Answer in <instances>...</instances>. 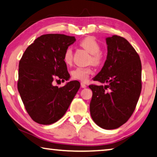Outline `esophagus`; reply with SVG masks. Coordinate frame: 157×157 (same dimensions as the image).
I'll return each instance as SVG.
<instances>
[{
    "label": "esophagus",
    "mask_w": 157,
    "mask_h": 157,
    "mask_svg": "<svg viewBox=\"0 0 157 157\" xmlns=\"http://www.w3.org/2000/svg\"><path fill=\"white\" fill-rule=\"evenodd\" d=\"M81 86H82V88H86V84L82 82V83H81Z\"/></svg>",
    "instance_id": "1"
}]
</instances>
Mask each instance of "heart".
Listing matches in <instances>:
<instances>
[{"mask_svg":"<svg viewBox=\"0 0 157 157\" xmlns=\"http://www.w3.org/2000/svg\"><path fill=\"white\" fill-rule=\"evenodd\" d=\"M82 47H83L91 56L89 59V63H92L94 65H99L103 62V56L101 51V46L93 36H86L82 39L79 42ZM72 49L71 47H67L65 49L63 60L66 65H71L72 62ZM93 73L92 66L78 67L72 71V77L75 79L82 82L87 80L91 74Z\"/></svg>","mask_w":157,"mask_h":157,"instance_id":"obj_1","label":"heart"}]
</instances>
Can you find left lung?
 I'll list each match as a JSON object with an SVG mask.
<instances>
[{
    "label": "left lung",
    "instance_id": "1",
    "mask_svg": "<svg viewBox=\"0 0 157 157\" xmlns=\"http://www.w3.org/2000/svg\"><path fill=\"white\" fill-rule=\"evenodd\" d=\"M106 60L94 81L108 85L89 86L92 91L90 114L104 129L113 130L128 121L142 90V64L138 53L125 38H106Z\"/></svg>",
    "mask_w": 157,
    "mask_h": 157
}]
</instances>
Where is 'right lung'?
Masks as SVG:
<instances>
[{
  "instance_id": "obj_1",
  "label": "right lung",
  "mask_w": 157,
  "mask_h": 157,
  "mask_svg": "<svg viewBox=\"0 0 157 157\" xmlns=\"http://www.w3.org/2000/svg\"><path fill=\"white\" fill-rule=\"evenodd\" d=\"M75 41L65 34L41 35L21 58L17 90L28 114L37 123L50 125L61 118L79 89L78 81L61 87L53 85L54 80L70 78L63 55Z\"/></svg>"
}]
</instances>
